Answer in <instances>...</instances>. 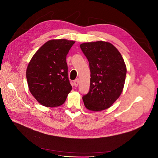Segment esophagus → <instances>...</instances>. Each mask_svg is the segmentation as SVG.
<instances>
[{"instance_id":"esophagus-1","label":"esophagus","mask_w":158,"mask_h":158,"mask_svg":"<svg viewBox=\"0 0 158 158\" xmlns=\"http://www.w3.org/2000/svg\"><path fill=\"white\" fill-rule=\"evenodd\" d=\"M78 84H79V79H78V78L76 79V80L74 81V86L77 87L78 85Z\"/></svg>"}]
</instances>
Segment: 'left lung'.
<instances>
[{
  "instance_id": "obj_1",
  "label": "left lung",
  "mask_w": 158,
  "mask_h": 158,
  "mask_svg": "<svg viewBox=\"0 0 158 158\" xmlns=\"http://www.w3.org/2000/svg\"><path fill=\"white\" fill-rule=\"evenodd\" d=\"M80 48L88 60L90 88L83 96L89 111L109 108L120 96L125 85L127 67L120 52L111 44L103 41L83 43Z\"/></svg>"
}]
</instances>
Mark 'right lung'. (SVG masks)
Segmentation results:
<instances>
[{"label": "right lung", "instance_id": "1", "mask_svg": "<svg viewBox=\"0 0 158 158\" xmlns=\"http://www.w3.org/2000/svg\"><path fill=\"white\" fill-rule=\"evenodd\" d=\"M74 43L65 39L49 40L37 51L28 64V87L33 96L42 106H61L72 90L66 58Z\"/></svg>", "mask_w": 158, "mask_h": 158}]
</instances>
